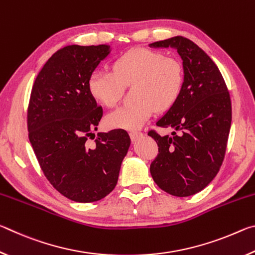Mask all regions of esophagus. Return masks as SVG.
I'll return each mask as SVG.
<instances>
[{
    "label": "esophagus",
    "instance_id": "obj_1",
    "mask_svg": "<svg viewBox=\"0 0 255 255\" xmlns=\"http://www.w3.org/2000/svg\"><path fill=\"white\" fill-rule=\"evenodd\" d=\"M129 136H130L131 140H137L138 138L143 136V133H141L140 131H130L129 132Z\"/></svg>",
    "mask_w": 255,
    "mask_h": 255
}]
</instances>
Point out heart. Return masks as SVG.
I'll list each match as a JSON object with an SVG mask.
<instances>
[{"instance_id": "1", "label": "heart", "mask_w": 255, "mask_h": 255, "mask_svg": "<svg viewBox=\"0 0 255 255\" xmlns=\"http://www.w3.org/2000/svg\"><path fill=\"white\" fill-rule=\"evenodd\" d=\"M112 73L94 71L89 77L88 90L93 99L107 108L117 105L123 86H131L135 99L106 117L110 128H140L155 109L166 110L176 101L183 84V67L179 59L159 51L135 48L112 63Z\"/></svg>"}]
</instances>
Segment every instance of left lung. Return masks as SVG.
Returning a JSON list of instances; mask_svg holds the SVG:
<instances>
[{
	"mask_svg": "<svg viewBox=\"0 0 255 255\" xmlns=\"http://www.w3.org/2000/svg\"><path fill=\"white\" fill-rule=\"evenodd\" d=\"M148 46L174 48L183 67L179 97L156 123L174 131L148 132L158 145L150 174L165 192L189 197L205 189L222 166L232 124L230 93L213 59L193 41L176 36Z\"/></svg>",
	"mask_w": 255,
	"mask_h": 255,
	"instance_id": "1",
	"label": "left lung"
}]
</instances>
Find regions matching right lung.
Masks as SVG:
<instances>
[{
	"mask_svg": "<svg viewBox=\"0 0 255 255\" xmlns=\"http://www.w3.org/2000/svg\"><path fill=\"white\" fill-rule=\"evenodd\" d=\"M109 45L64 47L34 81L28 108L29 140L46 178L68 199L93 202L117 184L130 137L124 129L98 132L102 118L88 90L90 75L111 53Z\"/></svg>",
	"mask_w": 255,
	"mask_h": 255,
	"instance_id": "right-lung-1",
	"label": "right lung"
}]
</instances>
